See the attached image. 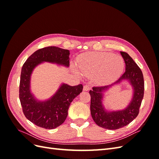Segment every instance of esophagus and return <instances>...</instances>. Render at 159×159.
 Wrapping results in <instances>:
<instances>
[{
    "instance_id": "34e87169",
    "label": "esophagus",
    "mask_w": 159,
    "mask_h": 159,
    "mask_svg": "<svg viewBox=\"0 0 159 159\" xmlns=\"http://www.w3.org/2000/svg\"><path fill=\"white\" fill-rule=\"evenodd\" d=\"M91 89V87H90V85H85L84 86V91H88V90H89Z\"/></svg>"
}]
</instances>
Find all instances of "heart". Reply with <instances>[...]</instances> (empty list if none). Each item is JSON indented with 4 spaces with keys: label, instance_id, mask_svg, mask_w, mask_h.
Wrapping results in <instances>:
<instances>
[{
    "label": "heart",
    "instance_id": "heart-1",
    "mask_svg": "<svg viewBox=\"0 0 159 159\" xmlns=\"http://www.w3.org/2000/svg\"><path fill=\"white\" fill-rule=\"evenodd\" d=\"M77 65L86 75H95L99 84H107L116 80L124 69V61L119 56L109 52H88L80 55Z\"/></svg>",
    "mask_w": 159,
    "mask_h": 159
}]
</instances>
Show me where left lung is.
Here are the masks:
<instances>
[{"instance_id": "obj_1", "label": "left lung", "mask_w": 159, "mask_h": 159, "mask_svg": "<svg viewBox=\"0 0 159 159\" xmlns=\"http://www.w3.org/2000/svg\"><path fill=\"white\" fill-rule=\"evenodd\" d=\"M125 63V71L119 79L110 85L93 87L89 91L91 95V115L95 123L104 129L115 130L127 125L135 119L139 112L144 95V78L142 71L127 53L121 52ZM123 80H128L134 89V96L131 102L125 110L107 112L102 103L103 92L115 84Z\"/></svg>"}]
</instances>
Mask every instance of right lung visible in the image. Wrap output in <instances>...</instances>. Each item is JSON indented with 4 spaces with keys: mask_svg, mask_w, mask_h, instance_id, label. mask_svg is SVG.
Returning <instances> with one entry per match:
<instances>
[{
    "mask_svg": "<svg viewBox=\"0 0 159 159\" xmlns=\"http://www.w3.org/2000/svg\"><path fill=\"white\" fill-rule=\"evenodd\" d=\"M70 51L56 46L38 50L23 64L20 75L19 98L23 113L30 121L42 128L52 129L63 123L68 116L71 102L83 90V85L61 84L48 100L40 102L30 91V77L33 70L43 61L70 66Z\"/></svg>",
    "mask_w": 159,
    "mask_h": 159,
    "instance_id": "add662e5",
    "label": "right lung"
}]
</instances>
